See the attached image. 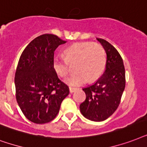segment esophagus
I'll use <instances>...</instances> for the list:
<instances>
[{
  "label": "esophagus",
  "instance_id": "1",
  "mask_svg": "<svg viewBox=\"0 0 147 147\" xmlns=\"http://www.w3.org/2000/svg\"><path fill=\"white\" fill-rule=\"evenodd\" d=\"M69 89H70V92L71 93V94L77 90V88H74V87H71V86H70Z\"/></svg>",
  "mask_w": 147,
  "mask_h": 147
}]
</instances>
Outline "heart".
Here are the masks:
<instances>
[{"instance_id": "heart-1", "label": "heart", "mask_w": 147, "mask_h": 147, "mask_svg": "<svg viewBox=\"0 0 147 147\" xmlns=\"http://www.w3.org/2000/svg\"><path fill=\"white\" fill-rule=\"evenodd\" d=\"M65 57L55 55L53 67L61 77L69 74L72 66L77 71L65 79V83L71 86H78L85 84L87 80L92 81L103 74L107 57L105 50L100 44L90 42L78 43L68 47L64 51Z\"/></svg>"}]
</instances>
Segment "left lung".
Masks as SVG:
<instances>
[{
    "instance_id": "left-lung-1",
    "label": "left lung",
    "mask_w": 147,
    "mask_h": 147,
    "mask_svg": "<svg viewBox=\"0 0 147 147\" xmlns=\"http://www.w3.org/2000/svg\"><path fill=\"white\" fill-rule=\"evenodd\" d=\"M97 40L107 53L105 71L94 84L83 89L86 96L80 110L86 119L100 122L110 117L120 105L126 78L123 61L117 49L105 40Z\"/></svg>"
}]
</instances>
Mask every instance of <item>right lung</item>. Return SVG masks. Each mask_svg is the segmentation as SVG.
Here are the masks:
<instances>
[{
	"instance_id": "obj_1",
	"label": "right lung",
	"mask_w": 147,
	"mask_h": 147,
	"mask_svg": "<svg viewBox=\"0 0 147 147\" xmlns=\"http://www.w3.org/2000/svg\"><path fill=\"white\" fill-rule=\"evenodd\" d=\"M66 41L50 34L34 39L21 53L15 73L16 99L27 119L38 124L53 120L69 87L53 69L54 51Z\"/></svg>"
}]
</instances>
